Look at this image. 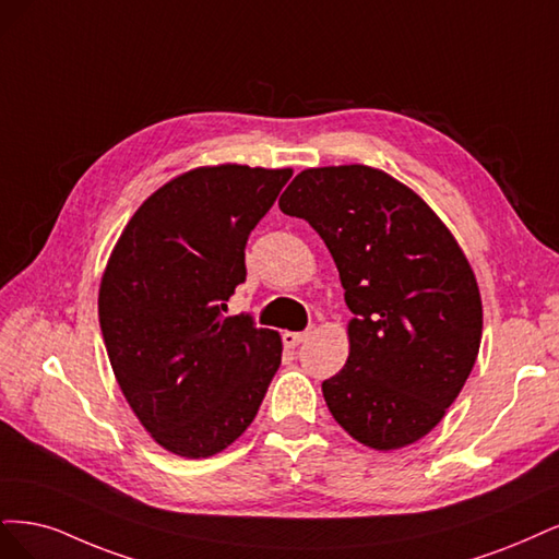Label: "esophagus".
Instances as JSON below:
<instances>
[{
  "label": "esophagus",
  "instance_id": "obj_1",
  "mask_svg": "<svg viewBox=\"0 0 559 559\" xmlns=\"http://www.w3.org/2000/svg\"><path fill=\"white\" fill-rule=\"evenodd\" d=\"M306 336H309V332H285L283 344H285V348H297Z\"/></svg>",
  "mask_w": 559,
  "mask_h": 559
}]
</instances>
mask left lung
<instances>
[{"label":"left lung","mask_w":559,"mask_h":559,"mask_svg":"<svg viewBox=\"0 0 559 559\" xmlns=\"http://www.w3.org/2000/svg\"><path fill=\"white\" fill-rule=\"evenodd\" d=\"M278 206L325 241L355 316L346 365L322 381L334 420L376 450L416 443L480 348V293L462 248L416 192L365 165L304 169Z\"/></svg>","instance_id":"1"}]
</instances>
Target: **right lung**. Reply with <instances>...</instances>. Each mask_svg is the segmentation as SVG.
Returning a JSON list of instances; mask_svg holds the SVG:
<instances>
[{"label": "right lung", "mask_w": 559, "mask_h": 559, "mask_svg": "<svg viewBox=\"0 0 559 559\" xmlns=\"http://www.w3.org/2000/svg\"><path fill=\"white\" fill-rule=\"evenodd\" d=\"M293 169L200 167L155 190L104 269L99 325L116 381L169 453L200 460L237 441L281 365V336L225 316L246 281L248 234Z\"/></svg>", "instance_id": "obj_1"}]
</instances>
